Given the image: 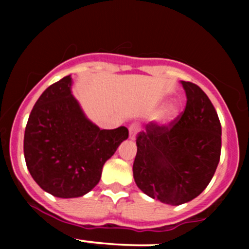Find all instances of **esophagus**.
Wrapping results in <instances>:
<instances>
[{
	"label": "esophagus",
	"instance_id": "esophagus-1",
	"mask_svg": "<svg viewBox=\"0 0 249 249\" xmlns=\"http://www.w3.org/2000/svg\"><path fill=\"white\" fill-rule=\"evenodd\" d=\"M138 131H139L138 123H132V124L130 125V127H128V138H130L131 141H134Z\"/></svg>",
	"mask_w": 249,
	"mask_h": 249
}]
</instances>
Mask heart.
<instances>
[{
	"label": "heart",
	"mask_w": 249,
	"mask_h": 249,
	"mask_svg": "<svg viewBox=\"0 0 249 249\" xmlns=\"http://www.w3.org/2000/svg\"><path fill=\"white\" fill-rule=\"evenodd\" d=\"M179 115V105L177 103L171 102L165 105L164 107L159 111L158 116H157V122L159 124H168V123L173 122Z\"/></svg>",
	"instance_id": "b5f03b06"
}]
</instances>
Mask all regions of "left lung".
<instances>
[{
    "label": "left lung",
    "instance_id": "1",
    "mask_svg": "<svg viewBox=\"0 0 249 249\" xmlns=\"http://www.w3.org/2000/svg\"><path fill=\"white\" fill-rule=\"evenodd\" d=\"M186 107L170 125L151 122L137 136L133 178L145 194L178 206L212 180L221 152V124L206 93L181 81Z\"/></svg>",
    "mask_w": 249,
    "mask_h": 249
}]
</instances>
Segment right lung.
<instances>
[{
    "instance_id": "right-lung-1",
    "label": "right lung",
    "mask_w": 249,
    "mask_h": 249,
    "mask_svg": "<svg viewBox=\"0 0 249 249\" xmlns=\"http://www.w3.org/2000/svg\"><path fill=\"white\" fill-rule=\"evenodd\" d=\"M71 77L37 99L24 132V158L34 180L57 198H78L99 182L105 161L128 137L125 126L101 130L71 93Z\"/></svg>"
}]
</instances>
